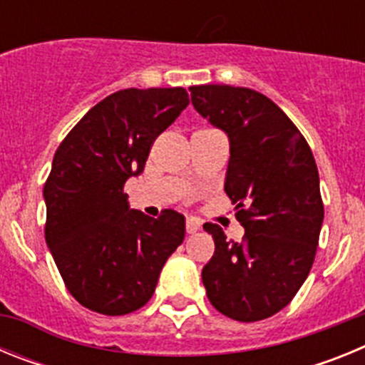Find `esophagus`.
Wrapping results in <instances>:
<instances>
[{
  "label": "esophagus",
  "mask_w": 365,
  "mask_h": 365,
  "mask_svg": "<svg viewBox=\"0 0 365 365\" xmlns=\"http://www.w3.org/2000/svg\"><path fill=\"white\" fill-rule=\"evenodd\" d=\"M199 228H201V222H199V219H195V217L186 219V232H188V234H195Z\"/></svg>",
  "instance_id": "34e87169"
}]
</instances>
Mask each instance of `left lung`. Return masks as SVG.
Returning <instances> with one entry per match:
<instances>
[{
    "instance_id": "1",
    "label": "left lung",
    "mask_w": 365,
    "mask_h": 365,
    "mask_svg": "<svg viewBox=\"0 0 365 365\" xmlns=\"http://www.w3.org/2000/svg\"><path fill=\"white\" fill-rule=\"evenodd\" d=\"M195 111L228 135L225 192L243 225L241 243L206 222L215 252L202 269L206 296L237 322L265 320L287 307L311 272L324 222L320 177L307 140L265 95L192 86Z\"/></svg>"
}]
</instances>
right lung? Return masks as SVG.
<instances>
[{"label":"right lung","mask_w":365,"mask_h":365,"mask_svg":"<svg viewBox=\"0 0 365 365\" xmlns=\"http://www.w3.org/2000/svg\"><path fill=\"white\" fill-rule=\"evenodd\" d=\"M188 104L182 87L122 89L89 109L54 153L45 241L67 291L89 311L120 316L146 305L185 240V215L133 210L124 185Z\"/></svg>","instance_id":"right-lung-1"}]
</instances>
